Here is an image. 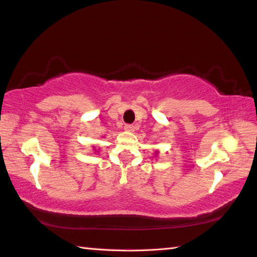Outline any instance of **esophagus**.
Here are the masks:
<instances>
[{
	"instance_id": "34e87169",
	"label": "esophagus",
	"mask_w": 257,
	"mask_h": 257,
	"mask_svg": "<svg viewBox=\"0 0 257 257\" xmlns=\"http://www.w3.org/2000/svg\"><path fill=\"white\" fill-rule=\"evenodd\" d=\"M124 130H125V132H134L135 127H134L133 124H125L124 125Z\"/></svg>"
}]
</instances>
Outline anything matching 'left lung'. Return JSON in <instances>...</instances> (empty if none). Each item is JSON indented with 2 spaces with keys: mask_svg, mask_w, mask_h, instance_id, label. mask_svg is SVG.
I'll return each instance as SVG.
<instances>
[{
  "mask_svg": "<svg viewBox=\"0 0 257 257\" xmlns=\"http://www.w3.org/2000/svg\"><path fill=\"white\" fill-rule=\"evenodd\" d=\"M155 154H157V153H155Z\"/></svg>",
  "mask_w": 257,
  "mask_h": 257,
  "instance_id": "obj_1",
  "label": "left lung"
}]
</instances>
